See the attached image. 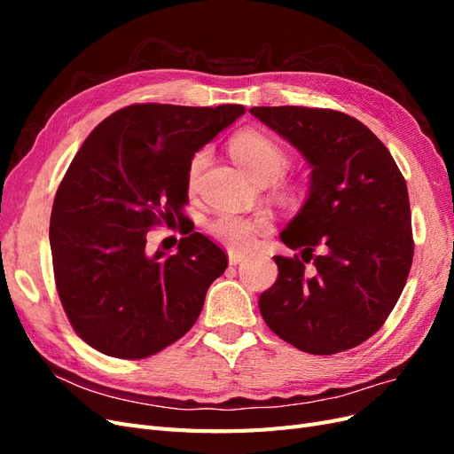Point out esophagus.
<instances>
[{
    "label": "esophagus",
    "instance_id": "obj_1",
    "mask_svg": "<svg viewBox=\"0 0 454 454\" xmlns=\"http://www.w3.org/2000/svg\"><path fill=\"white\" fill-rule=\"evenodd\" d=\"M244 261V255L240 254H229V265H239Z\"/></svg>",
    "mask_w": 454,
    "mask_h": 454
}]
</instances>
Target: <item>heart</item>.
Wrapping results in <instances>:
<instances>
[{
    "instance_id": "obj_1",
    "label": "heart",
    "mask_w": 454,
    "mask_h": 454,
    "mask_svg": "<svg viewBox=\"0 0 454 454\" xmlns=\"http://www.w3.org/2000/svg\"><path fill=\"white\" fill-rule=\"evenodd\" d=\"M231 153L239 162V167L252 176L254 180H259L263 176H272L274 180L284 172L287 157L284 149L269 138L267 134L257 130H246L237 134L231 142ZM210 151L200 149L199 153L189 162V185L193 187L199 180L200 172L208 164ZM272 223L267 215H235V214H222L208 225L210 235L222 242L225 248L235 254H248L259 244V239L270 232Z\"/></svg>"
}]
</instances>
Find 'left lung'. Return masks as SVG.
Here are the masks:
<instances>
[{
    "mask_svg": "<svg viewBox=\"0 0 454 454\" xmlns=\"http://www.w3.org/2000/svg\"><path fill=\"white\" fill-rule=\"evenodd\" d=\"M250 114L310 167L309 197L280 232L301 257L274 255L278 278L259 297L261 316L309 354L358 347L388 318L413 263L403 176L387 145L347 114L299 106Z\"/></svg>",
    "mask_w": 454,
    "mask_h": 454,
    "instance_id": "1",
    "label": "left lung"
}]
</instances>
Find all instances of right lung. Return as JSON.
<instances>
[{"instance_id": "obj_1", "label": "right lung", "mask_w": 454, "mask_h": 454, "mask_svg": "<svg viewBox=\"0 0 454 454\" xmlns=\"http://www.w3.org/2000/svg\"><path fill=\"white\" fill-rule=\"evenodd\" d=\"M244 106L134 104L81 145L54 197L51 252L67 320L106 356L140 360L184 337L225 252L191 232L177 252H147V232L184 219L189 162Z\"/></svg>"}]
</instances>
